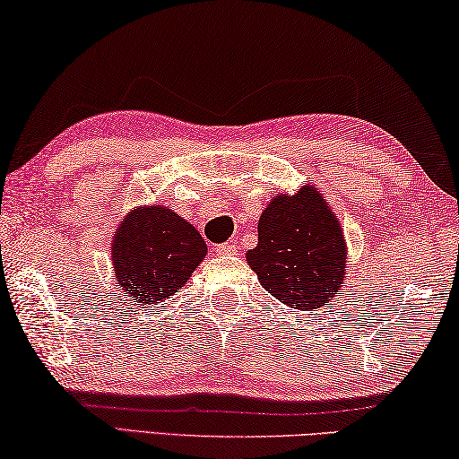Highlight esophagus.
I'll use <instances>...</instances> for the list:
<instances>
[{
    "instance_id": "34e87169",
    "label": "esophagus",
    "mask_w": 459,
    "mask_h": 459,
    "mask_svg": "<svg viewBox=\"0 0 459 459\" xmlns=\"http://www.w3.org/2000/svg\"><path fill=\"white\" fill-rule=\"evenodd\" d=\"M217 252H220V254H236L238 244L236 242H225L221 246H217Z\"/></svg>"
}]
</instances>
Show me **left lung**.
Listing matches in <instances>:
<instances>
[{"instance_id":"obj_1","label":"left lung","mask_w":459,"mask_h":459,"mask_svg":"<svg viewBox=\"0 0 459 459\" xmlns=\"http://www.w3.org/2000/svg\"><path fill=\"white\" fill-rule=\"evenodd\" d=\"M344 254L341 223L318 190L303 186L264 209L258 246L246 258L273 298L293 309H318L341 289Z\"/></svg>"}]
</instances>
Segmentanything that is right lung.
I'll use <instances>...</instances> for the list:
<instances>
[{"mask_svg": "<svg viewBox=\"0 0 459 459\" xmlns=\"http://www.w3.org/2000/svg\"><path fill=\"white\" fill-rule=\"evenodd\" d=\"M205 254L207 246L199 231L160 205L126 215L112 242L118 285L143 306L178 291Z\"/></svg>", "mask_w": 459, "mask_h": 459, "instance_id": "1", "label": "right lung"}]
</instances>
